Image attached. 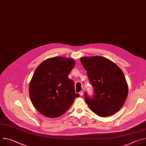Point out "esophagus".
<instances>
[{
  "label": "esophagus",
  "instance_id": "obj_1",
  "mask_svg": "<svg viewBox=\"0 0 146 146\" xmlns=\"http://www.w3.org/2000/svg\"><path fill=\"white\" fill-rule=\"evenodd\" d=\"M79 94H80V95L81 96H82L83 95V94H84V93H83V91H80V92H79Z\"/></svg>",
  "mask_w": 146,
  "mask_h": 146
}]
</instances>
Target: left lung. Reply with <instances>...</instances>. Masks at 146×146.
I'll return each instance as SVG.
<instances>
[{
    "instance_id": "8db88e82",
    "label": "left lung",
    "mask_w": 146,
    "mask_h": 146,
    "mask_svg": "<svg viewBox=\"0 0 146 146\" xmlns=\"http://www.w3.org/2000/svg\"><path fill=\"white\" fill-rule=\"evenodd\" d=\"M80 60L94 88L91 97L84 94L90 109L100 117L113 115L123 105L128 95L123 73L114 62L103 56L82 57Z\"/></svg>"
}]
</instances>
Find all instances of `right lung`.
Masks as SVG:
<instances>
[{
    "mask_svg": "<svg viewBox=\"0 0 146 146\" xmlns=\"http://www.w3.org/2000/svg\"><path fill=\"white\" fill-rule=\"evenodd\" d=\"M74 65L73 59L56 56L46 59L37 68L29 91L33 106L41 114L58 117L80 96L75 93L73 81L68 77Z\"/></svg>",
    "mask_w": 146,
    "mask_h": 146,
    "instance_id": "obj_1",
    "label": "right lung"
}]
</instances>
